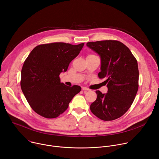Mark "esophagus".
<instances>
[{
  "mask_svg": "<svg viewBox=\"0 0 159 159\" xmlns=\"http://www.w3.org/2000/svg\"><path fill=\"white\" fill-rule=\"evenodd\" d=\"M82 89L83 90H84V91H88V90H90L89 89H88V88H87V87H82Z\"/></svg>",
  "mask_w": 159,
  "mask_h": 159,
  "instance_id": "1",
  "label": "esophagus"
}]
</instances>
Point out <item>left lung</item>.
<instances>
[{
    "label": "left lung",
    "mask_w": 159,
    "mask_h": 159,
    "mask_svg": "<svg viewBox=\"0 0 159 159\" xmlns=\"http://www.w3.org/2000/svg\"><path fill=\"white\" fill-rule=\"evenodd\" d=\"M87 46L101 58L100 79H106L107 93L96 90V100L90 104L93 114L104 121L122 116L131 106L139 89L138 63L129 49L115 40L88 42Z\"/></svg>",
    "instance_id": "8db88e82"
}]
</instances>
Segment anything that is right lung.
Wrapping results in <instances>:
<instances>
[{
    "mask_svg": "<svg viewBox=\"0 0 159 159\" xmlns=\"http://www.w3.org/2000/svg\"><path fill=\"white\" fill-rule=\"evenodd\" d=\"M84 43H52L36 47L21 70L20 87L31 108L40 116L55 118L65 111L81 87L60 82L61 72L79 54Z\"/></svg>",
    "mask_w": 159,
    "mask_h": 159,
    "instance_id": "right-lung-1",
    "label": "right lung"
}]
</instances>
